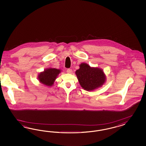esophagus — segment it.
<instances>
[{"mask_svg": "<svg viewBox=\"0 0 146 146\" xmlns=\"http://www.w3.org/2000/svg\"><path fill=\"white\" fill-rule=\"evenodd\" d=\"M67 73L68 74H71V73H72V70L71 69L68 68L67 70Z\"/></svg>", "mask_w": 146, "mask_h": 146, "instance_id": "34e87169", "label": "esophagus"}]
</instances>
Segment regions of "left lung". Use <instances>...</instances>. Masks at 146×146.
I'll return each mask as SVG.
<instances>
[{
    "label": "left lung",
    "mask_w": 146,
    "mask_h": 146,
    "mask_svg": "<svg viewBox=\"0 0 146 146\" xmlns=\"http://www.w3.org/2000/svg\"><path fill=\"white\" fill-rule=\"evenodd\" d=\"M79 69L75 72L81 87L87 91H93L101 87L106 82V75L103 70L98 67L90 66L82 62Z\"/></svg>",
    "instance_id": "1"
}]
</instances>
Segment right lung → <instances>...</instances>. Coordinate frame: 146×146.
<instances>
[{
	"label": "right lung",
	"mask_w": 146,
	"mask_h": 146,
	"mask_svg": "<svg viewBox=\"0 0 146 146\" xmlns=\"http://www.w3.org/2000/svg\"><path fill=\"white\" fill-rule=\"evenodd\" d=\"M61 71L60 69L55 68H46L38 74L37 79L40 83L48 87H51L54 84V82Z\"/></svg>",
	"instance_id": "obj_1"
}]
</instances>
